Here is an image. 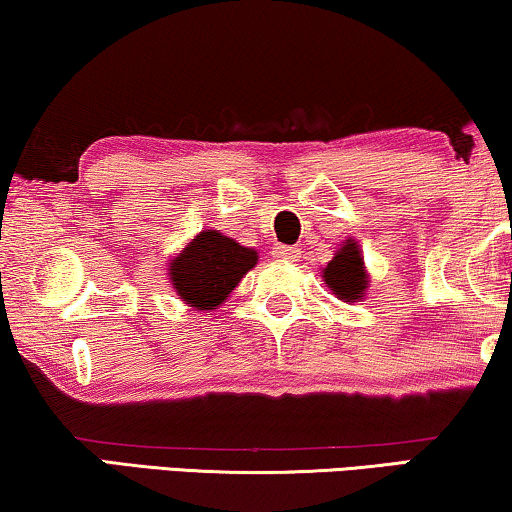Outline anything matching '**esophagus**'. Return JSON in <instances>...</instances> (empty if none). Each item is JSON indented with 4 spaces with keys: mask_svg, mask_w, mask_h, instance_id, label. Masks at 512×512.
I'll return each mask as SVG.
<instances>
[{
    "mask_svg": "<svg viewBox=\"0 0 512 512\" xmlns=\"http://www.w3.org/2000/svg\"><path fill=\"white\" fill-rule=\"evenodd\" d=\"M272 256L279 258V261H298V247H286V244H275L272 249Z\"/></svg>",
    "mask_w": 512,
    "mask_h": 512,
    "instance_id": "obj_1",
    "label": "esophagus"
}]
</instances>
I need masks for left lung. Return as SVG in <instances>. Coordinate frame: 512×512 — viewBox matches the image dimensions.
<instances>
[{
    "instance_id": "8db88e82",
    "label": "left lung",
    "mask_w": 512,
    "mask_h": 512,
    "mask_svg": "<svg viewBox=\"0 0 512 512\" xmlns=\"http://www.w3.org/2000/svg\"><path fill=\"white\" fill-rule=\"evenodd\" d=\"M324 282L328 284L335 296L345 303H356L363 298V291L368 286L366 270H363V258L359 251V244L354 240H347L338 254L333 256V261L326 265L324 270Z\"/></svg>"
}]
</instances>
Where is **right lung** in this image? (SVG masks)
I'll return each mask as SVG.
<instances>
[{"mask_svg":"<svg viewBox=\"0 0 512 512\" xmlns=\"http://www.w3.org/2000/svg\"><path fill=\"white\" fill-rule=\"evenodd\" d=\"M256 261L254 249L240 247L216 230H205L170 263V279L188 305L214 310Z\"/></svg>","mask_w":512,"mask_h":512,"instance_id":"right-lung-1","label":"right lung"}]
</instances>
